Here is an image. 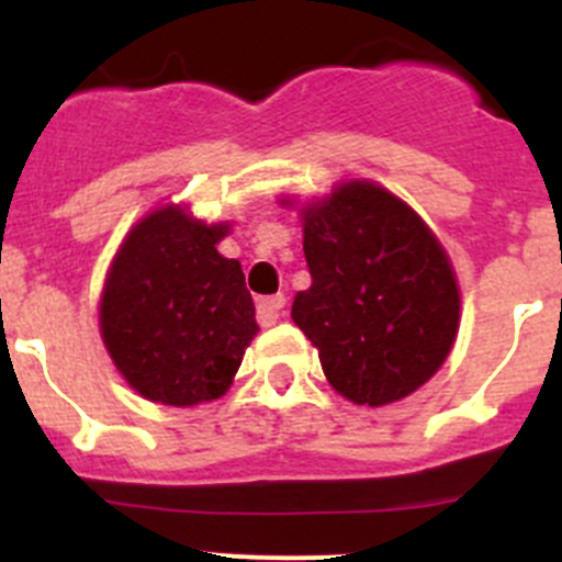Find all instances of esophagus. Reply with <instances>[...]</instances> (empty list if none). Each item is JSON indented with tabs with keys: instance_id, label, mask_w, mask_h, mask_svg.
Segmentation results:
<instances>
[{
	"instance_id": "34e87169",
	"label": "esophagus",
	"mask_w": 562,
	"mask_h": 562,
	"mask_svg": "<svg viewBox=\"0 0 562 562\" xmlns=\"http://www.w3.org/2000/svg\"><path fill=\"white\" fill-rule=\"evenodd\" d=\"M282 307H285V296L277 293V296H263L258 299V323L260 326H274L280 321Z\"/></svg>"
}]
</instances>
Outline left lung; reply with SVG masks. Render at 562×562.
Listing matches in <instances>:
<instances>
[{"mask_svg": "<svg viewBox=\"0 0 562 562\" xmlns=\"http://www.w3.org/2000/svg\"><path fill=\"white\" fill-rule=\"evenodd\" d=\"M299 217L313 285L296 293L291 317L326 381L353 405L405 400L443 367L459 331L462 302L443 245L370 179L342 181Z\"/></svg>", "mask_w": 562, "mask_h": 562, "instance_id": "left-lung-1", "label": "left lung"}]
</instances>
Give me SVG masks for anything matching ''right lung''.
<instances>
[{
	"label": "right lung",
	"mask_w": 562,
	"mask_h": 562,
	"mask_svg": "<svg viewBox=\"0 0 562 562\" xmlns=\"http://www.w3.org/2000/svg\"><path fill=\"white\" fill-rule=\"evenodd\" d=\"M231 223L168 203L130 228L100 293V337L144 400L192 407L220 400L258 334L245 271L217 252Z\"/></svg>",
	"instance_id": "right-lung-1"
}]
</instances>
